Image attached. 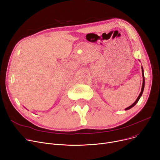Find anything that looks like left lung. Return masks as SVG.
Masks as SVG:
<instances>
[{"label":"left lung","instance_id":"1","mask_svg":"<svg viewBox=\"0 0 160 160\" xmlns=\"http://www.w3.org/2000/svg\"><path fill=\"white\" fill-rule=\"evenodd\" d=\"M142 76H143V84H142V91H141V92H140V93H139V96L138 97V98H137V99L135 101V102L133 103V104H132V105H130V107H128L126 108H125V110H129V109H130V108H132V107H133L136 104V103L138 102V101H139V99H140L141 96H142V93H143V90H144V87H145V78H144V73H143V67H142Z\"/></svg>","mask_w":160,"mask_h":160}]
</instances>
